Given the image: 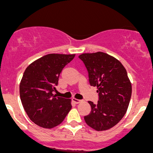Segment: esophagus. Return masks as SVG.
Instances as JSON below:
<instances>
[{
    "instance_id": "34e87169",
    "label": "esophagus",
    "mask_w": 153,
    "mask_h": 153,
    "mask_svg": "<svg viewBox=\"0 0 153 153\" xmlns=\"http://www.w3.org/2000/svg\"><path fill=\"white\" fill-rule=\"evenodd\" d=\"M72 102L75 103V104H79L81 102V100H78V99H75V98H72Z\"/></svg>"
}]
</instances>
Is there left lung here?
Returning <instances> with one entry per match:
<instances>
[{"label":"left lung","instance_id":"1","mask_svg":"<svg viewBox=\"0 0 153 153\" xmlns=\"http://www.w3.org/2000/svg\"><path fill=\"white\" fill-rule=\"evenodd\" d=\"M88 71L91 86L97 87L99 100L88 101L90 114L85 123L97 131L114 127L127 111L132 94V85L126 68L116 58L97 52L83 53L78 56Z\"/></svg>","mask_w":153,"mask_h":153}]
</instances>
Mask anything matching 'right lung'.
<instances>
[{
	"label": "right lung",
	"mask_w": 153,
	"mask_h": 153,
	"mask_svg": "<svg viewBox=\"0 0 153 153\" xmlns=\"http://www.w3.org/2000/svg\"><path fill=\"white\" fill-rule=\"evenodd\" d=\"M75 54H48L26 68L20 84V96L29 118L35 124L52 129L62 123L71 109V100L53 94L62 70Z\"/></svg>",
	"instance_id": "right-lung-1"
}]
</instances>
